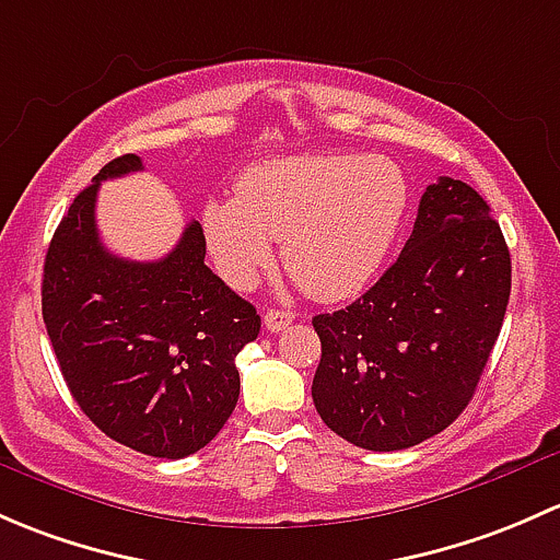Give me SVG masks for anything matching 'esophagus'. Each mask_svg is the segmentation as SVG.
I'll return each instance as SVG.
<instances>
[{"label":"esophagus","mask_w":560,"mask_h":560,"mask_svg":"<svg viewBox=\"0 0 560 560\" xmlns=\"http://www.w3.org/2000/svg\"><path fill=\"white\" fill-rule=\"evenodd\" d=\"M293 318H296V315H293L291 310H267L264 326H267V331H282L285 326H291Z\"/></svg>","instance_id":"obj_1"}]
</instances>
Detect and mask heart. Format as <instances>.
I'll return each mask as SVG.
<instances>
[{"instance_id": "obj_1", "label": "heart", "mask_w": 560, "mask_h": 560, "mask_svg": "<svg viewBox=\"0 0 560 560\" xmlns=\"http://www.w3.org/2000/svg\"><path fill=\"white\" fill-rule=\"evenodd\" d=\"M409 205L394 161L364 153H313L242 172L234 201L207 205L205 237L218 272L247 288L272 258L269 240L310 296L359 293L383 267Z\"/></svg>"}]
</instances>
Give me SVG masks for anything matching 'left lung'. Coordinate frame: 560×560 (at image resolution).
Listing matches in <instances>:
<instances>
[{
  "instance_id": "8db88e82",
  "label": "left lung",
  "mask_w": 560,
  "mask_h": 560,
  "mask_svg": "<svg viewBox=\"0 0 560 560\" xmlns=\"http://www.w3.org/2000/svg\"><path fill=\"white\" fill-rule=\"evenodd\" d=\"M512 288V261L491 207L440 177L420 196L405 250L361 299L315 315L323 423L364 451L420 445L475 396Z\"/></svg>"
}]
</instances>
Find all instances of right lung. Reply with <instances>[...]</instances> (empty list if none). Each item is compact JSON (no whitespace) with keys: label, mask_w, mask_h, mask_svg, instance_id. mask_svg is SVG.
<instances>
[{"label":"right lung","mask_w":560,"mask_h":560,"mask_svg":"<svg viewBox=\"0 0 560 560\" xmlns=\"http://www.w3.org/2000/svg\"><path fill=\"white\" fill-rule=\"evenodd\" d=\"M140 170V155H118L74 196L45 256L43 320L69 394L96 429L137 453L186 458L237 407L234 361L261 318L207 267L196 221L159 261L102 245V180Z\"/></svg>","instance_id":"right-lung-1"}]
</instances>
